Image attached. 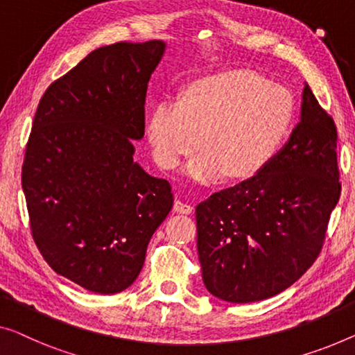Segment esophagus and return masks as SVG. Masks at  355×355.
<instances>
[{"mask_svg":"<svg viewBox=\"0 0 355 355\" xmlns=\"http://www.w3.org/2000/svg\"><path fill=\"white\" fill-rule=\"evenodd\" d=\"M173 209H175L177 214H184V215L193 214L191 205L184 204V202H182V200H175V204H173Z\"/></svg>","mask_w":355,"mask_h":355,"instance_id":"34e87169","label":"esophagus"}]
</instances>
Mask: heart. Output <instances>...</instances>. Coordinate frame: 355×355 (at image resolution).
<instances>
[{
	"label": "heart",
	"mask_w": 355,
	"mask_h": 355,
	"mask_svg": "<svg viewBox=\"0 0 355 355\" xmlns=\"http://www.w3.org/2000/svg\"><path fill=\"white\" fill-rule=\"evenodd\" d=\"M295 110L290 89L234 68L189 83L177 102L157 103L148 116L146 134L153 157L166 171L200 146L204 151L188 164L193 178H248L276 157Z\"/></svg>",
	"instance_id": "heart-1"
}]
</instances>
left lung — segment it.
Masks as SVG:
<instances>
[{"instance_id":"left-lung-1","label":"left lung","mask_w":355,"mask_h":355,"mask_svg":"<svg viewBox=\"0 0 355 355\" xmlns=\"http://www.w3.org/2000/svg\"><path fill=\"white\" fill-rule=\"evenodd\" d=\"M336 140L335 121L306 84L300 123L276 157L196 207L211 295L230 303L266 300L313 266L341 194Z\"/></svg>"}]
</instances>
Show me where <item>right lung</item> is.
<instances>
[{
	"label": "right lung",
	"mask_w": 355,
	"mask_h": 355,
	"mask_svg": "<svg viewBox=\"0 0 355 355\" xmlns=\"http://www.w3.org/2000/svg\"><path fill=\"white\" fill-rule=\"evenodd\" d=\"M164 51L157 40L95 49L46 89L26 141L22 188L35 244L57 274L95 293L134 284L173 204L167 180L134 161Z\"/></svg>",
	"instance_id": "obj_1"
}]
</instances>
